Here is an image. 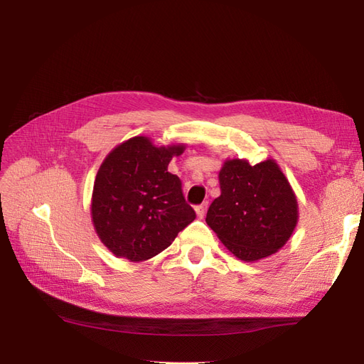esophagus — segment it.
Returning <instances> with one entry per match:
<instances>
[{
	"label": "esophagus",
	"instance_id": "1",
	"mask_svg": "<svg viewBox=\"0 0 364 364\" xmlns=\"http://www.w3.org/2000/svg\"><path fill=\"white\" fill-rule=\"evenodd\" d=\"M206 208H208V203L205 202V203H202V205H199L196 208V214H197V217L199 218H203L205 217V214H206Z\"/></svg>",
	"mask_w": 364,
	"mask_h": 364
}]
</instances>
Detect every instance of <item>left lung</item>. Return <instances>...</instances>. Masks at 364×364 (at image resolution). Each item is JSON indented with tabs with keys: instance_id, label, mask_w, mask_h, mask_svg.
I'll use <instances>...</instances> for the list:
<instances>
[{
	"instance_id": "obj_1",
	"label": "left lung",
	"mask_w": 364,
	"mask_h": 364,
	"mask_svg": "<svg viewBox=\"0 0 364 364\" xmlns=\"http://www.w3.org/2000/svg\"><path fill=\"white\" fill-rule=\"evenodd\" d=\"M220 196L206 223L223 246L241 261L253 262L277 253L290 240L299 206L278 162L226 159L218 171Z\"/></svg>"
}]
</instances>
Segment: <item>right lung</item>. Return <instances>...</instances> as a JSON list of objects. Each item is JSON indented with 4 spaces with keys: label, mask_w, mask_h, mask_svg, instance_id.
Instances as JSON below:
<instances>
[{
    "label": "right lung",
    "mask_w": 364,
    "mask_h": 364,
    "mask_svg": "<svg viewBox=\"0 0 364 364\" xmlns=\"http://www.w3.org/2000/svg\"><path fill=\"white\" fill-rule=\"evenodd\" d=\"M186 146H158L134 136L107 153L94 181L91 218L95 234L117 258L150 259L167 249L196 218L181 181L168 173Z\"/></svg>",
    "instance_id": "obj_1"
}]
</instances>
